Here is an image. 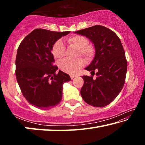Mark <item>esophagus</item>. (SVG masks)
Segmentation results:
<instances>
[{
    "label": "esophagus",
    "instance_id": "34e87169",
    "mask_svg": "<svg viewBox=\"0 0 145 145\" xmlns=\"http://www.w3.org/2000/svg\"><path fill=\"white\" fill-rule=\"evenodd\" d=\"M75 77V75H70V78H72V79H73V78H74Z\"/></svg>",
    "mask_w": 145,
    "mask_h": 145
}]
</instances>
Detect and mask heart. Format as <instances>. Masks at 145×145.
<instances>
[{
    "label": "heart",
    "instance_id": "b5f03b06",
    "mask_svg": "<svg viewBox=\"0 0 145 145\" xmlns=\"http://www.w3.org/2000/svg\"><path fill=\"white\" fill-rule=\"evenodd\" d=\"M67 43L70 46H75L78 48L77 56H81L86 60H91L94 57L95 48L92 45H89V40L84 36L75 35L67 39ZM65 46L63 41L58 40L52 46V52L54 57L56 59L62 58L65 54ZM83 65V60L80 58L74 60L64 59L59 63V68L63 72L73 74L78 68Z\"/></svg>",
    "mask_w": 145,
    "mask_h": 145
}]
</instances>
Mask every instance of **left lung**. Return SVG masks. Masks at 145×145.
Masks as SVG:
<instances>
[{
	"label": "left lung",
	"mask_w": 145,
	"mask_h": 145,
	"mask_svg": "<svg viewBox=\"0 0 145 145\" xmlns=\"http://www.w3.org/2000/svg\"><path fill=\"white\" fill-rule=\"evenodd\" d=\"M75 33L86 36L95 48V57L86 70L94 73L93 76L97 71L96 78L82 77L84 84L80 94L89 105L106 106L119 95L125 81L127 62L121 41L114 32L99 25Z\"/></svg>",
	"instance_id": "1"
}]
</instances>
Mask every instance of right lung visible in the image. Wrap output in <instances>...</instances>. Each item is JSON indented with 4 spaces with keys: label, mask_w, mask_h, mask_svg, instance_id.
Returning <instances> with one entry per match:
<instances>
[{
    "label": "right lung",
    "mask_w": 145,
    "mask_h": 145,
    "mask_svg": "<svg viewBox=\"0 0 145 145\" xmlns=\"http://www.w3.org/2000/svg\"><path fill=\"white\" fill-rule=\"evenodd\" d=\"M70 31L56 32L36 29L22 41L16 57V77L29 104L40 109L53 108L62 99L63 84L70 81L68 74L54 65L51 52L56 41Z\"/></svg>",
    "instance_id": "obj_1"
}]
</instances>
